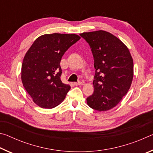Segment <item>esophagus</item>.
Listing matches in <instances>:
<instances>
[{
    "instance_id": "34e87169",
    "label": "esophagus",
    "mask_w": 153,
    "mask_h": 153,
    "mask_svg": "<svg viewBox=\"0 0 153 153\" xmlns=\"http://www.w3.org/2000/svg\"><path fill=\"white\" fill-rule=\"evenodd\" d=\"M75 86H82V85H83V83L81 82H75L74 84Z\"/></svg>"
}]
</instances>
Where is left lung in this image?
<instances>
[{"label":"left lung","instance_id":"1","mask_svg":"<svg viewBox=\"0 0 153 153\" xmlns=\"http://www.w3.org/2000/svg\"><path fill=\"white\" fill-rule=\"evenodd\" d=\"M94 61V91L87 98L90 107L106 111L115 107L128 92L134 76V63L128 47L116 36L103 30L84 32Z\"/></svg>","mask_w":153,"mask_h":153}]
</instances>
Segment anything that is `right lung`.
<instances>
[{"label":"right lung","instance_id":"obj_1","mask_svg":"<svg viewBox=\"0 0 153 153\" xmlns=\"http://www.w3.org/2000/svg\"><path fill=\"white\" fill-rule=\"evenodd\" d=\"M79 39L76 34H45L38 37L27 51L22 66V81L40 107H56L70 90V86L61 80L60 62L67 49Z\"/></svg>","mask_w":153,"mask_h":153}]
</instances>
